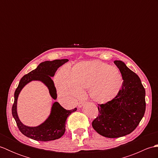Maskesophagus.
<instances>
[{"instance_id":"obj_1","label":"esophagus","mask_w":158,"mask_h":158,"mask_svg":"<svg viewBox=\"0 0 158 158\" xmlns=\"http://www.w3.org/2000/svg\"><path fill=\"white\" fill-rule=\"evenodd\" d=\"M84 104H85V102H79V104H78V107L79 108H81V107L84 105Z\"/></svg>"}]
</instances>
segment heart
Segmentation results:
<instances>
[{
	"instance_id": "b5f03b06",
	"label": "heart",
	"mask_w": 158,
	"mask_h": 158,
	"mask_svg": "<svg viewBox=\"0 0 158 158\" xmlns=\"http://www.w3.org/2000/svg\"><path fill=\"white\" fill-rule=\"evenodd\" d=\"M56 85L60 95L77 98L83 90L95 102L105 104L118 96L123 85V77L116 67L98 60L77 64L72 69L63 68L56 77Z\"/></svg>"
}]
</instances>
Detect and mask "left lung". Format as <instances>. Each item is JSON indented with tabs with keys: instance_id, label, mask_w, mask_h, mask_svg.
Listing matches in <instances>:
<instances>
[{
	"instance_id": "left-lung-1",
	"label": "left lung",
	"mask_w": 158,
	"mask_h": 158,
	"mask_svg": "<svg viewBox=\"0 0 158 158\" xmlns=\"http://www.w3.org/2000/svg\"><path fill=\"white\" fill-rule=\"evenodd\" d=\"M114 64L122 75V88L115 99L98 105V116L92 122L93 128L106 138H119L133 132L146 108L145 89L139 77L121 60Z\"/></svg>"
}]
</instances>
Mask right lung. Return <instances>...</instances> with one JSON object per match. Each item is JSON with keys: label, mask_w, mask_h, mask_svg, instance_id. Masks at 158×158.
Instances as JSON below:
<instances>
[{"label": "right lung", "mask_w": 158, "mask_h": 158, "mask_svg": "<svg viewBox=\"0 0 158 158\" xmlns=\"http://www.w3.org/2000/svg\"><path fill=\"white\" fill-rule=\"evenodd\" d=\"M69 61L68 59L55 60L53 61H45L39 64L36 69L25 75L20 80L14 94V103L12 106V115L17 126L23 135L37 141H49L60 139L65 132L66 120L70 114L77 110H66L58 102L52 103L51 111L44 122L37 126H28L20 121L17 110L18 96L22 89L33 81H41L49 89V94L53 100L57 98L56 89L52 77L60 66Z\"/></svg>", "instance_id": "add662e5"}]
</instances>
